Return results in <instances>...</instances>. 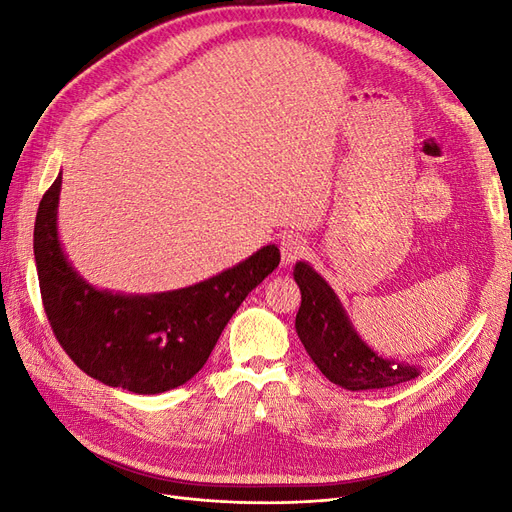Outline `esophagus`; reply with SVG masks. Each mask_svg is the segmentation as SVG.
I'll use <instances>...</instances> for the list:
<instances>
[{"label": "esophagus", "instance_id": "obj_1", "mask_svg": "<svg viewBox=\"0 0 512 512\" xmlns=\"http://www.w3.org/2000/svg\"><path fill=\"white\" fill-rule=\"evenodd\" d=\"M280 252H282L284 265H292L294 260H299V258L305 256L307 245L299 235H284L280 239Z\"/></svg>", "mask_w": 512, "mask_h": 512}]
</instances>
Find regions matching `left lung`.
I'll list each match as a JSON object with an SVG mask.
<instances>
[{
  "instance_id": "left-lung-1",
  "label": "left lung",
  "mask_w": 512,
  "mask_h": 512,
  "mask_svg": "<svg viewBox=\"0 0 512 512\" xmlns=\"http://www.w3.org/2000/svg\"><path fill=\"white\" fill-rule=\"evenodd\" d=\"M294 282L301 290V307L294 329L307 354L333 384L348 391L386 389L421 374V367L384 359L354 331L342 301L324 277L299 260Z\"/></svg>"
}]
</instances>
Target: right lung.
I'll return each mask as SVG.
<instances>
[{"label":"right lung","instance_id":"obj_1","mask_svg":"<svg viewBox=\"0 0 512 512\" xmlns=\"http://www.w3.org/2000/svg\"><path fill=\"white\" fill-rule=\"evenodd\" d=\"M59 192L61 173L42 196L34 226L44 312L70 359L106 386L158 395L194 378L243 299L280 265V250L271 243L188 288L100 290L79 275L61 247Z\"/></svg>","mask_w":512,"mask_h":512}]
</instances>
